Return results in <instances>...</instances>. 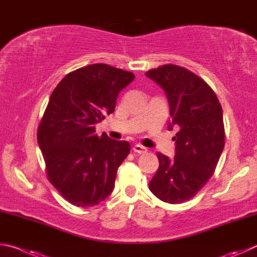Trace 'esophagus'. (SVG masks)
I'll return each mask as SVG.
<instances>
[{"mask_svg":"<svg viewBox=\"0 0 257 257\" xmlns=\"http://www.w3.org/2000/svg\"><path fill=\"white\" fill-rule=\"evenodd\" d=\"M133 151L136 154H144L147 152V148L142 146V145H135V146L133 147Z\"/></svg>","mask_w":257,"mask_h":257,"instance_id":"1","label":"esophagus"}]
</instances>
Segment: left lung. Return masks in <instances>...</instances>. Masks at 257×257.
<instances>
[{
  "mask_svg": "<svg viewBox=\"0 0 257 257\" xmlns=\"http://www.w3.org/2000/svg\"><path fill=\"white\" fill-rule=\"evenodd\" d=\"M146 76L165 91L170 103V129L175 156L157 153L160 166L149 190L160 200L177 204L188 201L214 173L225 146L221 104L209 84L188 68L166 64L149 69Z\"/></svg>",
  "mask_w": 257,
  "mask_h": 257,
  "instance_id": "obj_1",
  "label": "left lung"
}]
</instances>
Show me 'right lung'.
I'll return each mask as SVG.
<instances>
[{"label":"right lung","instance_id":"right-lung-1","mask_svg":"<svg viewBox=\"0 0 257 257\" xmlns=\"http://www.w3.org/2000/svg\"><path fill=\"white\" fill-rule=\"evenodd\" d=\"M134 73L93 64L68 73L50 95L37 139L48 181L76 207L100 203L112 192L130 145L95 134V124L114 111L119 92Z\"/></svg>","mask_w":257,"mask_h":257}]
</instances>
